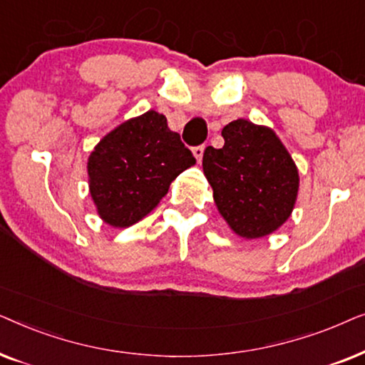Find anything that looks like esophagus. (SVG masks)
<instances>
[{"label": "esophagus", "instance_id": "obj_1", "mask_svg": "<svg viewBox=\"0 0 365 365\" xmlns=\"http://www.w3.org/2000/svg\"><path fill=\"white\" fill-rule=\"evenodd\" d=\"M204 146H196L192 149V154H194V158H196V161L197 163H201L202 161V156H204Z\"/></svg>", "mask_w": 365, "mask_h": 365}]
</instances>
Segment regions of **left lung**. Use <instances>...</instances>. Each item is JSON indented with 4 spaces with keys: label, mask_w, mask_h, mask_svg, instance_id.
<instances>
[{
    "label": "left lung",
    "mask_w": 365,
    "mask_h": 365,
    "mask_svg": "<svg viewBox=\"0 0 365 365\" xmlns=\"http://www.w3.org/2000/svg\"><path fill=\"white\" fill-rule=\"evenodd\" d=\"M221 134L224 146H207L202 156L217 211L237 236L266 237L291 217L296 206V163L267 126L236 119Z\"/></svg>",
    "instance_id": "8db88e82"
}]
</instances>
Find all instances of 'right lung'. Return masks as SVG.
Wrapping results in <instances>:
<instances>
[{"mask_svg": "<svg viewBox=\"0 0 365 365\" xmlns=\"http://www.w3.org/2000/svg\"><path fill=\"white\" fill-rule=\"evenodd\" d=\"M196 164L168 119L154 109L109 131L88 158V182L99 217L129 227L146 217L182 171Z\"/></svg>", "mask_w": 365, "mask_h": 365, "instance_id": "obj_1", "label": "right lung"}]
</instances>
